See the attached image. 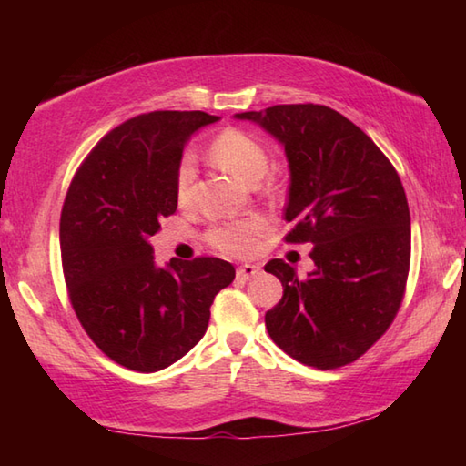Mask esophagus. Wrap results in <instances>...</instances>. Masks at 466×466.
<instances>
[{"label":"esophagus","instance_id":"34e87169","mask_svg":"<svg viewBox=\"0 0 466 466\" xmlns=\"http://www.w3.org/2000/svg\"><path fill=\"white\" fill-rule=\"evenodd\" d=\"M260 272V268L258 266H254V264H242V266H238V268H236V279L238 280H250V279H254L256 274Z\"/></svg>","mask_w":466,"mask_h":466}]
</instances>
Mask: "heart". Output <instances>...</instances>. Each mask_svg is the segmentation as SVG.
<instances>
[{"mask_svg": "<svg viewBox=\"0 0 466 466\" xmlns=\"http://www.w3.org/2000/svg\"><path fill=\"white\" fill-rule=\"evenodd\" d=\"M212 162L238 177L244 184L256 186L268 174L270 157L266 147L242 130L228 127L218 134L208 147ZM194 166L190 157H184L176 174V200L186 206L192 200ZM264 222L260 218H246L238 222L216 224L206 234V242L218 252L228 256H248L256 248V238L262 234Z\"/></svg>", "mask_w": 466, "mask_h": 466, "instance_id": "heart-1", "label": "heart"}]
</instances>
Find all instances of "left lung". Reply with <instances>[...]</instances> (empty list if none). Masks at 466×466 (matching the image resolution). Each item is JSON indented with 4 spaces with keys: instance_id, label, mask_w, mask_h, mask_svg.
<instances>
[{
    "instance_id": "obj_1",
    "label": "left lung",
    "mask_w": 466,
    "mask_h": 466,
    "mask_svg": "<svg viewBox=\"0 0 466 466\" xmlns=\"http://www.w3.org/2000/svg\"><path fill=\"white\" fill-rule=\"evenodd\" d=\"M284 146L290 167L286 242H312L316 268L299 279L284 260L264 266L284 286L266 330L294 360L340 369L389 330L407 289L410 212L400 177L359 126L329 106L282 104L236 114Z\"/></svg>"
}]
</instances>
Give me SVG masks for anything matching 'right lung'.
Returning a JSON list of instances; mask_svg holds the SVG:
<instances>
[{
  "label": "right lung",
  "mask_w": 466,
  "mask_h": 466,
  "mask_svg": "<svg viewBox=\"0 0 466 466\" xmlns=\"http://www.w3.org/2000/svg\"><path fill=\"white\" fill-rule=\"evenodd\" d=\"M206 112L140 114L106 134L67 187L59 248L69 302L106 356L137 372L180 360L202 339L234 266L200 256L156 266L150 236L177 208L184 146Z\"/></svg>",
  "instance_id": "1"
}]
</instances>
